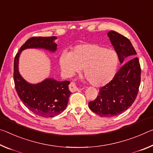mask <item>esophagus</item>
I'll list each match as a JSON object with an SVG mask.
<instances>
[{
  "mask_svg": "<svg viewBox=\"0 0 153 153\" xmlns=\"http://www.w3.org/2000/svg\"><path fill=\"white\" fill-rule=\"evenodd\" d=\"M69 89L71 92H75L79 91L80 89L76 85V84L74 83V82H71V83L69 85Z\"/></svg>",
  "mask_w": 153,
  "mask_h": 153,
  "instance_id": "obj_1",
  "label": "esophagus"
}]
</instances>
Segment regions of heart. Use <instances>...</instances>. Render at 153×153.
Here are the masks:
<instances>
[{
    "label": "heart",
    "instance_id": "heart-1",
    "mask_svg": "<svg viewBox=\"0 0 153 153\" xmlns=\"http://www.w3.org/2000/svg\"><path fill=\"white\" fill-rule=\"evenodd\" d=\"M59 66L66 76L71 77L82 68L92 85L104 86L114 78L119 64L118 55L97 44H81L74 47L70 53L62 52Z\"/></svg>",
    "mask_w": 153,
    "mask_h": 153
}]
</instances>
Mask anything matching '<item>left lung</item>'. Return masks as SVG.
<instances>
[{
	"mask_svg": "<svg viewBox=\"0 0 153 153\" xmlns=\"http://www.w3.org/2000/svg\"><path fill=\"white\" fill-rule=\"evenodd\" d=\"M107 35L120 63L123 65L88 105L91 111L100 117H112L126 111L134 103L138 93L141 68L136 50L128 39L113 30Z\"/></svg>",
	"mask_w": 153,
	"mask_h": 153,
	"instance_id": "8db88e82",
	"label": "left lung"
}]
</instances>
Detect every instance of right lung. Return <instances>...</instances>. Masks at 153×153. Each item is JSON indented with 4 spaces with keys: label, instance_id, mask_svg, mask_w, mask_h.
Wrapping results in <instances>:
<instances>
[{
    "label": "right lung",
    "instance_id": "right-lung-1",
    "mask_svg": "<svg viewBox=\"0 0 153 153\" xmlns=\"http://www.w3.org/2000/svg\"><path fill=\"white\" fill-rule=\"evenodd\" d=\"M56 39V36L32 37L21 47L14 59L13 78L17 95L30 111L45 118L56 117L66 108L71 94L70 81L47 78L39 83H30L19 74V58L26 49H44L53 53L57 50Z\"/></svg>",
    "mask_w": 153,
    "mask_h": 153
}]
</instances>
